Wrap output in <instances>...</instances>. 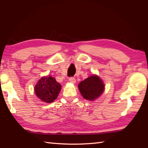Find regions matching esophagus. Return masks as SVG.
Listing matches in <instances>:
<instances>
[{
    "label": "esophagus",
    "mask_w": 148,
    "mask_h": 148,
    "mask_svg": "<svg viewBox=\"0 0 148 148\" xmlns=\"http://www.w3.org/2000/svg\"><path fill=\"white\" fill-rule=\"evenodd\" d=\"M69 82H71V83H75L76 82V79L73 77H70L69 78Z\"/></svg>",
    "instance_id": "obj_1"
}]
</instances>
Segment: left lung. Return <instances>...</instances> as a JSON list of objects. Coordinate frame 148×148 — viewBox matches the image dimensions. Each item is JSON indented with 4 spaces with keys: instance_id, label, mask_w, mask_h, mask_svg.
<instances>
[{
    "instance_id": "left-lung-1",
    "label": "left lung",
    "mask_w": 148,
    "mask_h": 148,
    "mask_svg": "<svg viewBox=\"0 0 148 148\" xmlns=\"http://www.w3.org/2000/svg\"><path fill=\"white\" fill-rule=\"evenodd\" d=\"M78 88L84 99L94 101L104 91V84L97 76L92 75L80 82Z\"/></svg>"
}]
</instances>
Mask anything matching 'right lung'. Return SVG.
I'll list each match as a JSON object with an SVG mask.
<instances>
[{
	"mask_svg": "<svg viewBox=\"0 0 148 148\" xmlns=\"http://www.w3.org/2000/svg\"><path fill=\"white\" fill-rule=\"evenodd\" d=\"M61 89V84L52 77H42L34 88L36 95L43 102L51 103L54 101Z\"/></svg>",
	"mask_w": 148,
	"mask_h": 148,
	"instance_id": "obj_1",
	"label": "right lung"
}]
</instances>
